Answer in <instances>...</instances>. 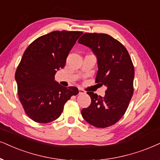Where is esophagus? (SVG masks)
<instances>
[{
  "label": "esophagus",
  "instance_id": "esophagus-1",
  "mask_svg": "<svg viewBox=\"0 0 160 160\" xmlns=\"http://www.w3.org/2000/svg\"><path fill=\"white\" fill-rule=\"evenodd\" d=\"M79 94H85L86 93V92L83 89H82V88H79Z\"/></svg>",
  "mask_w": 160,
  "mask_h": 160
}]
</instances>
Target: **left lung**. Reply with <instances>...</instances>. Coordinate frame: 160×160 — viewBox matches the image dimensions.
I'll return each instance as SVG.
<instances>
[{"label": "left lung", "instance_id": "left-lung-1", "mask_svg": "<svg viewBox=\"0 0 160 160\" xmlns=\"http://www.w3.org/2000/svg\"><path fill=\"white\" fill-rule=\"evenodd\" d=\"M78 43L90 48L97 57L96 82L107 88L104 97L87 92L92 102L82 109V116L97 128L111 126L124 115L134 93V68L131 57L122 43L106 34L85 33Z\"/></svg>", "mask_w": 160, "mask_h": 160}]
</instances>
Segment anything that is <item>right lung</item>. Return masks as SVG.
I'll use <instances>...</instances> for the list:
<instances>
[{
	"label": "right lung",
	"instance_id": "right-lung-1",
	"mask_svg": "<svg viewBox=\"0 0 160 160\" xmlns=\"http://www.w3.org/2000/svg\"><path fill=\"white\" fill-rule=\"evenodd\" d=\"M82 32L54 31L38 38L24 52L15 72L18 93L26 114L35 122L48 123L60 116L64 105L79 91L54 80Z\"/></svg>",
	"mask_w": 160,
	"mask_h": 160
}]
</instances>
